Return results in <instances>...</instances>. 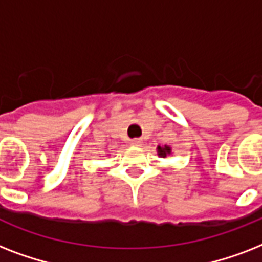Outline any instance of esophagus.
Listing matches in <instances>:
<instances>
[{
	"instance_id": "34e87169",
	"label": "esophagus",
	"mask_w": 262,
	"mask_h": 262,
	"mask_svg": "<svg viewBox=\"0 0 262 262\" xmlns=\"http://www.w3.org/2000/svg\"><path fill=\"white\" fill-rule=\"evenodd\" d=\"M132 145H136V147H139V145H141V141L140 140H132Z\"/></svg>"
}]
</instances>
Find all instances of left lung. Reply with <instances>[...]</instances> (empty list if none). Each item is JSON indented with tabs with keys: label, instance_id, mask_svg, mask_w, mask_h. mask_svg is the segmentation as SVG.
I'll use <instances>...</instances> for the list:
<instances>
[{
	"label": "left lung",
	"instance_id": "obj_1",
	"mask_svg": "<svg viewBox=\"0 0 262 262\" xmlns=\"http://www.w3.org/2000/svg\"><path fill=\"white\" fill-rule=\"evenodd\" d=\"M170 152H171V148L167 147V145H164V147H158V154L162 158H166L167 155H170Z\"/></svg>",
	"mask_w": 262,
	"mask_h": 262
}]
</instances>
